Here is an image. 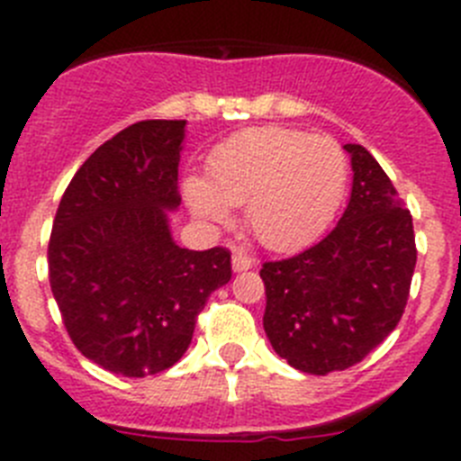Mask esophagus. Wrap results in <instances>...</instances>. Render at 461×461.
<instances>
[{"label": "esophagus", "instance_id": "1", "mask_svg": "<svg viewBox=\"0 0 461 461\" xmlns=\"http://www.w3.org/2000/svg\"><path fill=\"white\" fill-rule=\"evenodd\" d=\"M230 263H233V272H244L254 267V260L247 254H242V251H233V260Z\"/></svg>", "mask_w": 461, "mask_h": 461}]
</instances>
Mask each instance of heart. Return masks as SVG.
Masks as SVG:
<instances>
[{
  "mask_svg": "<svg viewBox=\"0 0 461 461\" xmlns=\"http://www.w3.org/2000/svg\"><path fill=\"white\" fill-rule=\"evenodd\" d=\"M348 161L332 138L286 126L247 129L212 149L207 180H185V201L207 226L244 205L249 233L270 251H295L325 230L344 198Z\"/></svg>",
  "mask_w": 461,
  "mask_h": 461,
  "instance_id": "heart-1",
  "label": "heart"
}]
</instances>
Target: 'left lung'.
Wrapping results in <instances>:
<instances>
[{
  "instance_id": "8db88e82",
  "label": "left lung",
  "mask_w": 461,
  "mask_h": 461,
  "mask_svg": "<svg viewBox=\"0 0 461 461\" xmlns=\"http://www.w3.org/2000/svg\"><path fill=\"white\" fill-rule=\"evenodd\" d=\"M351 157V198L312 249L266 263L263 328L279 357L304 374L353 367L397 328L415 267L413 219L376 158Z\"/></svg>"
}]
</instances>
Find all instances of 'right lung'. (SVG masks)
<instances>
[{
    "label": "right lung",
    "instance_id": "right-lung-1",
    "mask_svg": "<svg viewBox=\"0 0 461 461\" xmlns=\"http://www.w3.org/2000/svg\"><path fill=\"white\" fill-rule=\"evenodd\" d=\"M185 133L186 120L126 126L73 175L52 223L48 270L68 337L120 376L173 367L230 281L226 249H182L170 230Z\"/></svg>",
    "mask_w": 461,
    "mask_h": 461
}]
</instances>
